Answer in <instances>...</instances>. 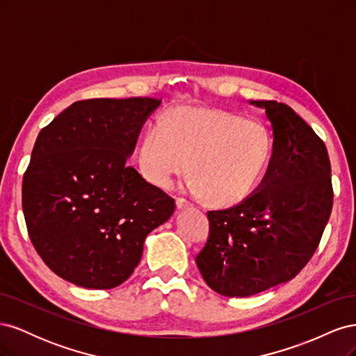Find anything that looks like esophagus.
Wrapping results in <instances>:
<instances>
[{
	"instance_id": "esophagus-1",
	"label": "esophagus",
	"mask_w": 356,
	"mask_h": 356,
	"mask_svg": "<svg viewBox=\"0 0 356 356\" xmlns=\"http://www.w3.org/2000/svg\"><path fill=\"white\" fill-rule=\"evenodd\" d=\"M175 203H177V208H178V209H186V208L190 207V202L186 200L184 197H177Z\"/></svg>"
}]
</instances>
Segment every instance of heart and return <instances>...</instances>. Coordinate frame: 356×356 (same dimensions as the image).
I'll list each match as a JSON object with an SVG mask.
<instances>
[{"instance_id":"heart-1","label":"heart","mask_w":356,"mask_h":356,"mask_svg":"<svg viewBox=\"0 0 356 356\" xmlns=\"http://www.w3.org/2000/svg\"><path fill=\"white\" fill-rule=\"evenodd\" d=\"M273 153L266 124L222 108L181 106L147 129L138 163L147 181L169 188L188 161V188L213 207L229 208L260 187Z\"/></svg>"}]
</instances>
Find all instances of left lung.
Returning a JSON list of instances; mask_svg holds the SVG:
<instances>
[{
  "mask_svg": "<svg viewBox=\"0 0 356 356\" xmlns=\"http://www.w3.org/2000/svg\"><path fill=\"white\" fill-rule=\"evenodd\" d=\"M250 102L272 123V163L250 199L208 212L209 238L196 257L204 282L225 297H250L297 276L332 208L324 141L286 104Z\"/></svg>",
  "mask_w": 356,
  "mask_h": 356,
  "instance_id": "left-lung-1",
  "label": "left lung"
}]
</instances>
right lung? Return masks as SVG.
<instances>
[{"instance_id": "add662e5", "label": "right lung", "mask_w": 356, "mask_h": 356, "mask_svg": "<svg viewBox=\"0 0 356 356\" xmlns=\"http://www.w3.org/2000/svg\"><path fill=\"white\" fill-rule=\"evenodd\" d=\"M161 99H86L41 129L22 182L32 245L51 272L83 288L131 276L149 232L175 200L127 165Z\"/></svg>"}]
</instances>
